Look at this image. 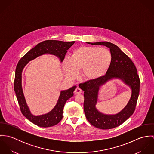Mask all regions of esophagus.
Segmentation results:
<instances>
[{
  "instance_id": "esophagus-1",
  "label": "esophagus",
  "mask_w": 154,
  "mask_h": 154,
  "mask_svg": "<svg viewBox=\"0 0 154 154\" xmlns=\"http://www.w3.org/2000/svg\"><path fill=\"white\" fill-rule=\"evenodd\" d=\"M82 91L81 89H80L79 87H77V88H76V89L75 90L74 93L75 94H79L82 93Z\"/></svg>"
}]
</instances>
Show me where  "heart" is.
Instances as JSON below:
<instances>
[{"instance_id":"b5f03b06","label":"heart","mask_w":154,"mask_h":154,"mask_svg":"<svg viewBox=\"0 0 154 154\" xmlns=\"http://www.w3.org/2000/svg\"><path fill=\"white\" fill-rule=\"evenodd\" d=\"M112 56L110 51L104 47L81 46L75 49L71 59L67 57L63 67L66 76L70 79L76 77L78 70L82 69V77L94 80L104 76L110 68Z\"/></svg>"}]
</instances>
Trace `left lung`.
Instances as JSON below:
<instances>
[{
    "instance_id": "8db88e82",
    "label": "left lung",
    "mask_w": 154,
    "mask_h": 154,
    "mask_svg": "<svg viewBox=\"0 0 154 154\" xmlns=\"http://www.w3.org/2000/svg\"><path fill=\"white\" fill-rule=\"evenodd\" d=\"M87 43L109 47L112 62L104 76L79 84V88L84 91V112L88 122L92 126L101 129H111L122 125L134 112L139 94V77L131 59L116 45L107 42ZM113 78L120 79L129 85L132 89V95L127 106L120 112L114 115H104L95 107L99 87Z\"/></svg>"
}]
</instances>
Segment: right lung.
I'll list each match as a JSON object with an SVG mask.
<instances>
[{
	"label": "right lung",
	"instance_id": "right-lung-1",
	"mask_svg": "<svg viewBox=\"0 0 154 154\" xmlns=\"http://www.w3.org/2000/svg\"><path fill=\"white\" fill-rule=\"evenodd\" d=\"M75 43V42H62L58 40H46L37 44L19 60L16 67L14 90L22 114L32 123L38 126L48 128L58 124L63 118V111L66 101L73 96V91L76 86L60 92L59 100L55 107L49 112L41 115L34 116L26 105L22 88V72L23 67L31 60L44 54H51L57 56L60 62L65 59L67 50Z\"/></svg>",
	"mask_w": 154,
	"mask_h": 154
}]
</instances>
